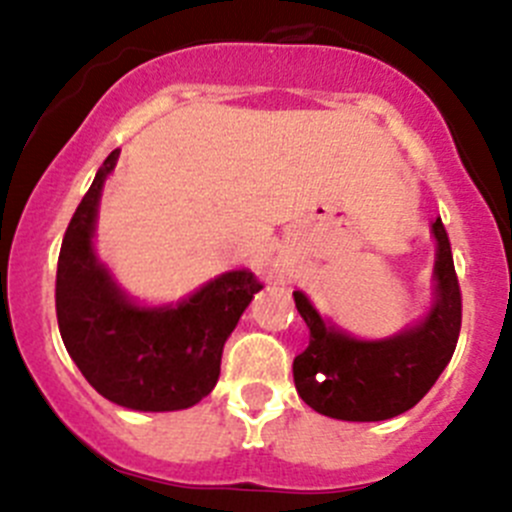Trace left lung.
I'll return each instance as SVG.
<instances>
[{"label": "left lung", "mask_w": 512, "mask_h": 512, "mask_svg": "<svg viewBox=\"0 0 512 512\" xmlns=\"http://www.w3.org/2000/svg\"><path fill=\"white\" fill-rule=\"evenodd\" d=\"M438 240L435 305L420 325L390 340H355L320 317L302 292L297 312L310 327V345L292 362L300 398L320 415L352 423L388 420L415 408L453 357L463 320L458 275L443 220L433 222Z\"/></svg>", "instance_id": "left-lung-1"}]
</instances>
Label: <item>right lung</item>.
<instances>
[{
	"instance_id": "add662e5",
	"label": "right lung",
	"mask_w": 512,
	"mask_h": 512,
	"mask_svg": "<svg viewBox=\"0 0 512 512\" xmlns=\"http://www.w3.org/2000/svg\"><path fill=\"white\" fill-rule=\"evenodd\" d=\"M119 150L104 160L64 232L57 262V322L74 365L102 398L130 410H185L212 393L227 337L262 282L225 272L180 305L140 307L94 255L99 195Z\"/></svg>"
}]
</instances>
